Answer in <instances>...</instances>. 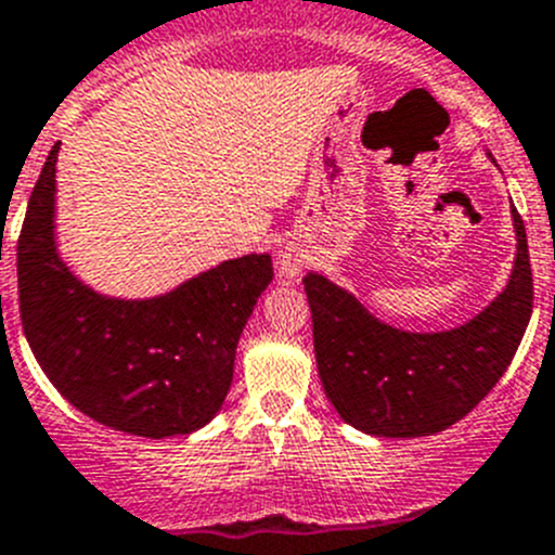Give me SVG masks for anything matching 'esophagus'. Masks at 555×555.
<instances>
[{"instance_id": "esophagus-1", "label": "esophagus", "mask_w": 555, "mask_h": 555, "mask_svg": "<svg viewBox=\"0 0 555 555\" xmlns=\"http://www.w3.org/2000/svg\"><path fill=\"white\" fill-rule=\"evenodd\" d=\"M304 266H307V259H304V254H298L296 248H284V251H279L276 271L279 276L287 279V282H298Z\"/></svg>"}]
</instances>
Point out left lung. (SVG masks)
<instances>
[{
	"label": "left lung",
	"mask_w": 555,
	"mask_h": 555,
	"mask_svg": "<svg viewBox=\"0 0 555 555\" xmlns=\"http://www.w3.org/2000/svg\"><path fill=\"white\" fill-rule=\"evenodd\" d=\"M517 254L503 293L448 332L378 321L321 273H307L318 373L348 426L373 437H428L473 412L506 373L533 309L526 223L512 209Z\"/></svg>",
	"instance_id": "obj_1"
}]
</instances>
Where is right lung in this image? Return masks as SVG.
Here are the masks:
<instances>
[{
  "label": "right lung",
  "instance_id": "add662e5",
  "mask_svg": "<svg viewBox=\"0 0 555 555\" xmlns=\"http://www.w3.org/2000/svg\"><path fill=\"white\" fill-rule=\"evenodd\" d=\"M49 152L18 234V309L35 359L72 406L116 431L193 434L221 412L237 339L273 279L268 254L227 259L157 298H109L77 279L54 241Z\"/></svg>",
  "mask_w": 555,
  "mask_h": 555
}]
</instances>
